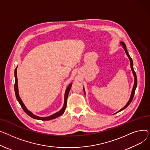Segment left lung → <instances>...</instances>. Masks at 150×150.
Wrapping results in <instances>:
<instances>
[{
  "label": "left lung",
  "instance_id": "8db88e82",
  "mask_svg": "<svg viewBox=\"0 0 150 150\" xmlns=\"http://www.w3.org/2000/svg\"><path fill=\"white\" fill-rule=\"evenodd\" d=\"M120 44H121V45L123 46V48H124V50H125V52H126V54L127 55V56L128 57V58H129V61H130V65H131V68L132 71H133V75H134V86H133V90H132V92H131V96H130L129 100H128V102H127V103L125 105V106L123 107L121 110H119L118 112H117L116 113H117V112H120V111H122L123 110L125 109V108L128 106V105L130 104V103L131 102V101L133 100V98H134V93H135V90H136V87H137V76H136V73H135L134 70V68H133V60H132L131 57H130V56H129V54H128V51H127V50L126 45H125V43H124V42H120ZM83 91H84V93H85V89H84V88H83Z\"/></svg>",
  "mask_w": 150,
  "mask_h": 150
}]
</instances>
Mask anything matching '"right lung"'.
Here are the masks:
<instances>
[{
  "label": "right lung",
  "instance_id": "add662e5",
  "mask_svg": "<svg viewBox=\"0 0 150 150\" xmlns=\"http://www.w3.org/2000/svg\"><path fill=\"white\" fill-rule=\"evenodd\" d=\"M17 67L15 68L14 70V76H15V84H14V91H15V94L16 96V98L17 100H18L19 103H20L21 106L22 107V109L24 110V111L28 114V116H30V117H31L33 119H38V120H50L51 119H54L61 115H62L64 114V112L65 111L66 107H67V98H68V96L69 92L70 89H71V86H72V83H70L68 87L67 88L65 91V97H64V106L60 111H59L58 112L54 113V114H52L51 116H50L48 117H39L37 116L36 115H34V114H33L30 111H29L27 108H26V107L25 106V105L23 104L22 100H21L19 94V90H18V85H17Z\"/></svg>",
  "mask_w": 150,
  "mask_h": 150
}]
</instances>
